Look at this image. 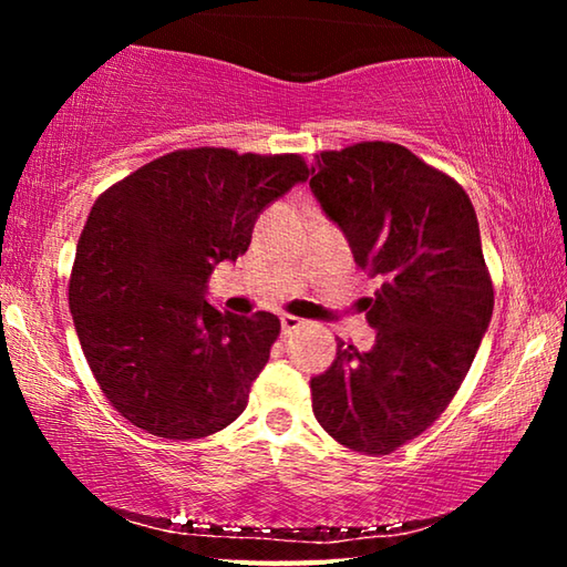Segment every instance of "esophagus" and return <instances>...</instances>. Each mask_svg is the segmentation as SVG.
<instances>
[{
    "instance_id": "obj_1",
    "label": "esophagus",
    "mask_w": 567,
    "mask_h": 567,
    "mask_svg": "<svg viewBox=\"0 0 567 567\" xmlns=\"http://www.w3.org/2000/svg\"><path fill=\"white\" fill-rule=\"evenodd\" d=\"M302 320L300 318H292V315H282L280 318V328H282V334L287 338V334H292L295 330H300L302 328Z\"/></svg>"
}]
</instances>
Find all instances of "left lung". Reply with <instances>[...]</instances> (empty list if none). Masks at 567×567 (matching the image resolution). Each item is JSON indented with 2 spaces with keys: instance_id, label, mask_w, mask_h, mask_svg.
I'll list each match as a JSON object with an SVG mask.
<instances>
[{
  "instance_id": "obj_1",
  "label": "left lung",
  "mask_w": 567,
  "mask_h": 567,
  "mask_svg": "<svg viewBox=\"0 0 567 567\" xmlns=\"http://www.w3.org/2000/svg\"><path fill=\"white\" fill-rule=\"evenodd\" d=\"M310 189L358 267L378 280L360 300L375 344L310 380L324 433L390 455L433 425L463 385L493 318V282L473 203L443 172L390 142L315 157Z\"/></svg>"
}]
</instances>
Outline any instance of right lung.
<instances>
[{"instance_id":"add662e5","label":"right lung","mask_w":567,"mask_h":567,"mask_svg":"<svg viewBox=\"0 0 567 567\" xmlns=\"http://www.w3.org/2000/svg\"><path fill=\"white\" fill-rule=\"evenodd\" d=\"M305 179L297 155L177 150L94 203L70 310L90 370L132 425L192 440L243 415L280 320L217 310L207 282L215 265L247 252L257 217Z\"/></svg>"}]
</instances>
